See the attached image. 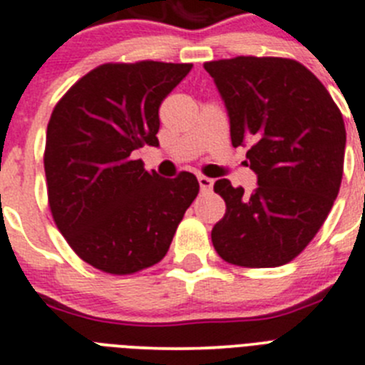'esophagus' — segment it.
I'll return each mask as SVG.
<instances>
[{
    "mask_svg": "<svg viewBox=\"0 0 365 365\" xmlns=\"http://www.w3.org/2000/svg\"><path fill=\"white\" fill-rule=\"evenodd\" d=\"M197 182H200L201 192H208V190H212V187H214V180L208 178V176L200 175L197 176Z\"/></svg>",
    "mask_w": 365,
    "mask_h": 365,
    "instance_id": "34e87169",
    "label": "esophagus"
}]
</instances>
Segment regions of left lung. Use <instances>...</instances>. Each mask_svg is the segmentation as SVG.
I'll return each instance as SVG.
<instances>
[{
    "instance_id": "obj_1",
    "label": "left lung",
    "mask_w": 365,
    "mask_h": 365,
    "mask_svg": "<svg viewBox=\"0 0 365 365\" xmlns=\"http://www.w3.org/2000/svg\"><path fill=\"white\" fill-rule=\"evenodd\" d=\"M230 119L233 146H247L257 189L230 180L214 190L226 214L212 230L222 260L278 267L298 257L339 194L346 128L327 87L296 60L237 56L205 63Z\"/></svg>"
}]
</instances>
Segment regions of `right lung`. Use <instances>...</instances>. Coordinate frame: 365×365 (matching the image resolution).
<instances>
[{"mask_svg":"<svg viewBox=\"0 0 365 365\" xmlns=\"http://www.w3.org/2000/svg\"><path fill=\"white\" fill-rule=\"evenodd\" d=\"M192 63H103L56 103L44 171L53 219L78 257L110 274H132L168 253L196 200L192 173L164 178L135 160L158 148V108Z\"/></svg>","mask_w":365,"mask_h":365,"instance_id":"right-lung-1","label":"right lung"}]
</instances>
